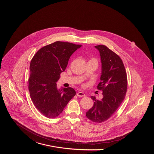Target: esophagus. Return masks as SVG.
I'll list each match as a JSON object with an SVG mask.
<instances>
[{"instance_id":"obj_1","label":"esophagus","mask_w":154,"mask_h":154,"mask_svg":"<svg viewBox=\"0 0 154 154\" xmlns=\"http://www.w3.org/2000/svg\"><path fill=\"white\" fill-rule=\"evenodd\" d=\"M77 95L78 96H79V97H84V96H85V94L84 93L81 92V91L78 92V93H77Z\"/></svg>"}]
</instances>
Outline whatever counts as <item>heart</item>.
<instances>
[{
    "label": "heart",
    "mask_w": 154,
    "mask_h": 154,
    "mask_svg": "<svg viewBox=\"0 0 154 154\" xmlns=\"http://www.w3.org/2000/svg\"><path fill=\"white\" fill-rule=\"evenodd\" d=\"M94 60H95V59H94Z\"/></svg>",
    "instance_id": "b5f03b06"
}]
</instances>
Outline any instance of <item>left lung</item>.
I'll return each mask as SVG.
<instances>
[{"label": "left lung", "instance_id": "obj_1", "mask_svg": "<svg viewBox=\"0 0 154 154\" xmlns=\"http://www.w3.org/2000/svg\"><path fill=\"white\" fill-rule=\"evenodd\" d=\"M95 48L100 51L102 63L101 82L97 88L103 91V97L99 100L91 96L94 104L86 116L91 122L100 123L112 116L123 101L128 82L127 72L119 56L106 45H96Z\"/></svg>", "mask_w": 154, "mask_h": 154}]
</instances>
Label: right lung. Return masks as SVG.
Returning a JSON list of instances; mask_svg holds the SVG:
<instances>
[{"label": "right lung", "mask_w": 154, "mask_h": 154, "mask_svg": "<svg viewBox=\"0 0 154 154\" xmlns=\"http://www.w3.org/2000/svg\"><path fill=\"white\" fill-rule=\"evenodd\" d=\"M82 45L57 41L41 48L31 64L28 88L31 100L40 112L49 119L57 117L76 94L71 87L58 90L57 82L70 57Z\"/></svg>", "instance_id": "right-lung-1"}]
</instances>
